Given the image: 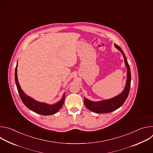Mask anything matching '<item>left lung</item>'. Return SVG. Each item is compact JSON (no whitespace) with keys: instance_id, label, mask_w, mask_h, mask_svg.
I'll return each instance as SVG.
<instances>
[{"instance_id":"8db88e82","label":"left lung","mask_w":153,"mask_h":153,"mask_svg":"<svg viewBox=\"0 0 153 153\" xmlns=\"http://www.w3.org/2000/svg\"><path fill=\"white\" fill-rule=\"evenodd\" d=\"M114 45L116 48H117L122 53L124 58L125 63L127 68V78L126 85L124 90L120 94L110 99L101 100L99 102H93L84 97V103L85 106L90 111L96 113H108L116 110L117 109L120 108L124 103L128 97L129 92L131 86V71L129 64L128 63L126 57L121 48L116 44H114Z\"/></svg>"}]
</instances>
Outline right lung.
I'll return each mask as SVG.
<instances>
[{
    "mask_svg": "<svg viewBox=\"0 0 153 153\" xmlns=\"http://www.w3.org/2000/svg\"><path fill=\"white\" fill-rule=\"evenodd\" d=\"M17 63L15 69V82H16L17 91L20 97V99L22 101L23 103H24V105L31 111L39 114L50 116V115H52L56 113L62 108L64 103L65 94V93L63 94L62 98L60 101L53 105H49L45 103H42V102H39L35 100L33 98L27 96L23 91V90L21 89L19 83L18 79H17Z\"/></svg>",
    "mask_w": 153,
    "mask_h": 153,
    "instance_id": "add662e5",
    "label": "right lung"
}]
</instances>
